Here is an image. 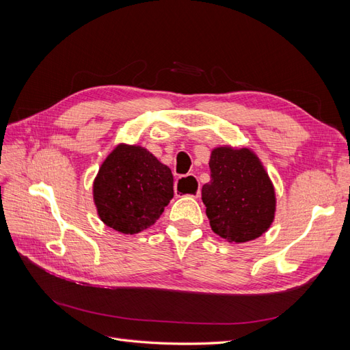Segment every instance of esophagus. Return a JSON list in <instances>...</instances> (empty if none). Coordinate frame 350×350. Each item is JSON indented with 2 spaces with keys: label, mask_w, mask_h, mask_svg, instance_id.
<instances>
[{
  "label": "esophagus",
  "mask_w": 350,
  "mask_h": 350,
  "mask_svg": "<svg viewBox=\"0 0 350 350\" xmlns=\"http://www.w3.org/2000/svg\"><path fill=\"white\" fill-rule=\"evenodd\" d=\"M175 193L178 196H191L198 198L201 194L198 179L194 175L179 176L175 183Z\"/></svg>",
  "instance_id": "obj_1"
}]
</instances>
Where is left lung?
<instances>
[{"label":"left lung","mask_w":350,"mask_h":350,"mask_svg":"<svg viewBox=\"0 0 350 350\" xmlns=\"http://www.w3.org/2000/svg\"><path fill=\"white\" fill-rule=\"evenodd\" d=\"M210 183L201 198L211 230L229 242L261 237L274 217V189L257 156L248 149L219 147L210 156Z\"/></svg>","instance_id":"1"}]
</instances>
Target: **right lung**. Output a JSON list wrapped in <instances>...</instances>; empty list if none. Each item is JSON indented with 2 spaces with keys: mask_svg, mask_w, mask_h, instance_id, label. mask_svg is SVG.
Wrapping results in <instances>:
<instances>
[{
  "mask_svg": "<svg viewBox=\"0 0 350 350\" xmlns=\"http://www.w3.org/2000/svg\"><path fill=\"white\" fill-rule=\"evenodd\" d=\"M93 197L103 224L122 234H139L174 197V176L143 147L121 144L100 166Z\"/></svg>",
  "mask_w": 350,
  "mask_h": 350,
  "instance_id": "right-lung-1",
  "label": "right lung"
}]
</instances>
